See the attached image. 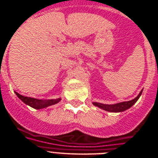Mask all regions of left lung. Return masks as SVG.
<instances>
[{
  "mask_svg": "<svg viewBox=\"0 0 158 158\" xmlns=\"http://www.w3.org/2000/svg\"><path fill=\"white\" fill-rule=\"evenodd\" d=\"M142 90L140 92L136 98H134L132 100L128 101V102H123L116 103V104H112V105H108V104H102V103L99 102H93V105L96 106H98L99 108L103 109L106 111H110V112H122L126 110L129 109L131 106H132L137 102V101L139 99L140 96L142 95Z\"/></svg>",
  "mask_w": 158,
  "mask_h": 158,
  "instance_id": "left-lung-1",
  "label": "left lung"
}]
</instances>
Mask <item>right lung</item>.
Returning <instances> with one entry per match:
<instances>
[{
	"instance_id": "1",
	"label": "right lung",
	"mask_w": 158,
	"mask_h": 158,
	"mask_svg": "<svg viewBox=\"0 0 158 158\" xmlns=\"http://www.w3.org/2000/svg\"><path fill=\"white\" fill-rule=\"evenodd\" d=\"M16 96L21 99L25 104H27L28 106H31L35 109H42L46 108L47 106L55 105L61 101V98L57 99H51V100H39L35 98H31V97H24L22 95L19 94L18 92H16Z\"/></svg>"
}]
</instances>
